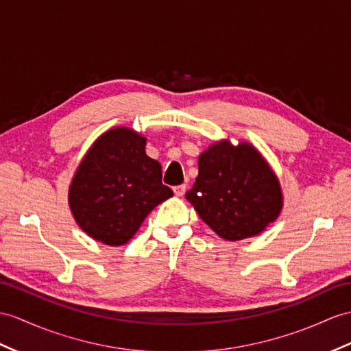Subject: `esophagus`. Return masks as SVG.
<instances>
[{
    "label": "esophagus",
    "mask_w": 351,
    "mask_h": 351,
    "mask_svg": "<svg viewBox=\"0 0 351 351\" xmlns=\"http://www.w3.org/2000/svg\"><path fill=\"white\" fill-rule=\"evenodd\" d=\"M184 192H186V184H178V186L174 187V193L177 196H183Z\"/></svg>",
    "instance_id": "34e87169"
}]
</instances>
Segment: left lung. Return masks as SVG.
Instances as JSON below:
<instances>
[{
    "label": "left lung",
    "mask_w": 351,
    "mask_h": 351,
    "mask_svg": "<svg viewBox=\"0 0 351 351\" xmlns=\"http://www.w3.org/2000/svg\"><path fill=\"white\" fill-rule=\"evenodd\" d=\"M198 169L186 199L219 237L244 240L278 217L283 205L280 183L250 144H213L199 156Z\"/></svg>",
    "instance_id": "8db88e82"
}]
</instances>
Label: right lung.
I'll return each mask as SVG.
<instances>
[{"label": "right lung", "instance_id": "right-lung-1", "mask_svg": "<svg viewBox=\"0 0 351 351\" xmlns=\"http://www.w3.org/2000/svg\"><path fill=\"white\" fill-rule=\"evenodd\" d=\"M146 138L114 128L93 143L70 186V207L93 240L122 245L143 220L174 192L162 184V168L146 155Z\"/></svg>", "mask_w": 351, "mask_h": 351}]
</instances>
